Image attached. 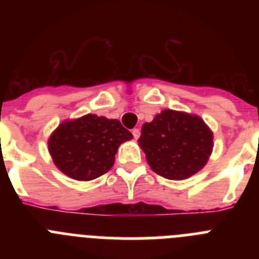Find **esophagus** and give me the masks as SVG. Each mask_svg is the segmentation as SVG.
Here are the masks:
<instances>
[{
  "label": "esophagus",
  "instance_id": "obj_1",
  "mask_svg": "<svg viewBox=\"0 0 259 259\" xmlns=\"http://www.w3.org/2000/svg\"><path fill=\"white\" fill-rule=\"evenodd\" d=\"M132 135H134L135 140H137V139L140 137V130H139V128H134V130H132Z\"/></svg>",
  "mask_w": 259,
  "mask_h": 259
}]
</instances>
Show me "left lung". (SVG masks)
<instances>
[{
    "instance_id": "8db88e82",
    "label": "left lung",
    "mask_w": 259,
    "mask_h": 259,
    "mask_svg": "<svg viewBox=\"0 0 259 259\" xmlns=\"http://www.w3.org/2000/svg\"><path fill=\"white\" fill-rule=\"evenodd\" d=\"M212 131L196 114L166 109L144 123L137 140L158 175L184 180L202 170L212 152Z\"/></svg>"
}]
</instances>
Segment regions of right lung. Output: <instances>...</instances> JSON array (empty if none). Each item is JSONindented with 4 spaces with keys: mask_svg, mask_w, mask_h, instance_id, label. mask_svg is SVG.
Wrapping results in <instances>:
<instances>
[{
    "mask_svg": "<svg viewBox=\"0 0 259 259\" xmlns=\"http://www.w3.org/2000/svg\"><path fill=\"white\" fill-rule=\"evenodd\" d=\"M132 137L118 119L87 114L63 120L49 136L48 150L61 172L89 182L113 167L119 145Z\"/></svg>",
    "mask_w": 259,
    "mask_h": 259,
    "instance_id": "1",
    "label": "right lung"
}]
</instances>
